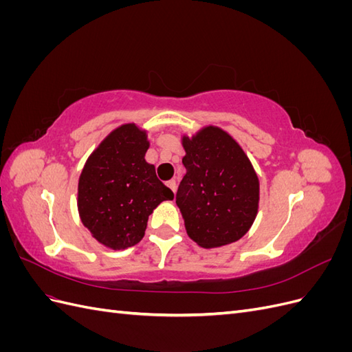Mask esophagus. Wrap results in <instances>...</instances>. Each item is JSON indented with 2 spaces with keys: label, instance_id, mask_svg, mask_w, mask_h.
Masks as SVG:
<instances>
[{
  "label": "esophagus",
  "instance_id": "34e87169",
  "mask_svg": "<svg viewBox=\"0 0 352 352\" xmlns=\"http://www.w3.org/2000/svg\"><path fill=\"white\" fill-rule=\"evenodd\" d=\"M167 186L173 190V194L176 192V180H168V182H167Z\"/></svg>",
  "mask_w": 352,
  "mask_h": 352
}]
</instances>
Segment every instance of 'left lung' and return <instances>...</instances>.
Here are the masks:
<instances>
[{
    "label": "left lung",
    "mask_w": 352,
    "mask_h": 352,
    "mask_svg": "<svg viewBox=\"0 0 352 352\" xmlns=\"http://www.w3.org/2000/svg\"><path fill=\"white\" fill-rule=\"evenodd\" d=\"M186 175L176 204L188 236L202 248L239 241L257 217L260 180L242 146L217 126L182 136Z\"/></svg>",
    "instance_id": "obj_1"
}]
</instances>
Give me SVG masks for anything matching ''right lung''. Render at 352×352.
Listing matches in <instances>:
<instances>
[{
  "label": "right lung",
  "mask_w": 352,
  "mask_h": 352,
  "mask_svg": "<svg viewBox=\"0 0 352 352\" xmlns=\"http://www.w3.org/2000/svg\"><path fill=\"white\" fill-rule=\"evenodd\" d=\"M146 131L135 123L116 127L85 163L78 184L79 217L92 238L111 250L140 242L148 216L173 192L145 160Z\"/></svg>",
  "instance_id": "add662e5"
}]
</instances>
